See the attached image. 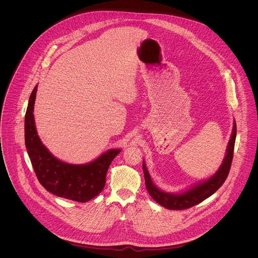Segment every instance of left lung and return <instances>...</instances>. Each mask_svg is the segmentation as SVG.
I'll use <instances>...</instances> for the list:
<instances>
[{
    "instance_id": "8db88e82",
    "label": "left lung",
    "mask_w": 258,
    "mask_h": 258,
    "mask_svg": "<svg viewBox=\"0 0 258 258\" xmlns=\"http://www.w3.org/2000/svg\"><path fill=\"white\" fill-rule=\"evenodd\" d=\"M236 137V123L233 121V129L231 132V136L226 149V154L221 163L219 170L214 174L211 178L206 181H203L199 184H194L191 187L187 188L183 192H167L160 189L156 184L153 183L151 176L148 172L145 162L143 161V172L145 176V184L147 187L149 195L156 201L159 205L163 206L169 210H185L191 208L212 195H214L224 183L225 179L228 176L232 157H233V149Z\"/></svg>"
}]
</instances>
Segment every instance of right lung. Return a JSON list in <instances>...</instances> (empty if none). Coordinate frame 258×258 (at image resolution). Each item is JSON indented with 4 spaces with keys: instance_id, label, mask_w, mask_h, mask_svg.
Segmentation results:
<instances>
[{
    "instance_id": "obj_1",
    "label": "right lung",
    "mask_w": 258,
    "mask_h": 258,
    "mask_svg": "<svg viewBox=\"0 0 258 258\" xmlns=\"http://www.w3.org/2000/svg\"><path fill=\"white\" fill-rule=\"evenodd\" d=\"M37 86L34 88L25 117V143L37 180L49 192L86 203L101 192L105 185L106 174L113 159L120 149H110L94 161L74 165L55 158L40 141L34 117Z\"/></svg>"
}]
</instances>
